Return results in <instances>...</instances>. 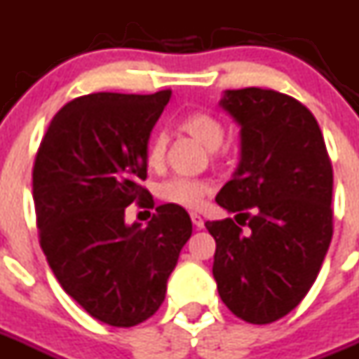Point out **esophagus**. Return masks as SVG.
I'll list each match as a JSON object with an SVG mask.
<instances>
[{"mask_svg": "<svg viewBox=\"0 0 359 359\" xmlns=\"http://www.w3.org/2000/svg\"><path fill=\"white\" fill-rule=\"evenodd\" d=\"M191 222H194V226L195 228H198V230H201V228H203L204 226V219L201 215H198V213H191Z\"/></svg>", "mask_w": 359, "mask_h": 359, "instance_id": "1", "label": "esophagus"}]
</instances>
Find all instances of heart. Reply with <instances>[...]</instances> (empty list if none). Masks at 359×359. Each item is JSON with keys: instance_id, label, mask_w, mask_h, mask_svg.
Here are the masks:
<instances>
[{"instance_id": "heart-1", "label": "heart", "mask_w": 359, "mask_h": 359, "mask_svg": "<svg viewBox=\"0 0 359 359\" xmlns=\"http://www.w3.org/2000/svg\"><path fill=\"white\" fill-rule=\"evenodd\" d=\"M180 129L203 144L208 149H217L224 138V126L210 113L195 111L182 118ZM165 155L164 137H155L147 146L146 161L149 168H161ZM212 191V184L203 179L189 177H171L158 186V197L168 204L180 208H197Z\"/></svg>"}]
</instances>
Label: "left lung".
<instances>
[{"mask_svg":"<svg viewBox=\"0 0 359 359\" xmlns=\"http://www.w3.org/2000/svg\"><path fill=\"white\" fill-rule=\"evenodd\" d=\"M219 105L241 126V162L215 197L238 224L206 222L217 243L213 277L237 318L266 325L299 305L323 264L332 164L318 120L296 98L246 87L224 91Z\"/></svg>","mask_w":359,"mask_h":359,"instance_id":"obj_1","label":"left lung"}]
</instances>
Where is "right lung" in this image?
Wrapping results in <instances>:
<instances>
[{"instance_id": "obj_1", "label": "right lung", "mask_w": 359, "mask_h": 359, "mask_svg": "<svg viewBox=\"0 0 359 359\" xmlns=\"http://www.w3.org/2000/svg\"><path fill=\"white\" fill-rule=\"evenodd\" d=\"M171 91L93 93L65 104L36 153L40 245L62 288L95 319L135 327L155 314L191 237L184 208L162 204L146 228L126 208L149 195L147 142Z\"/></svg>"}]
</instances>
